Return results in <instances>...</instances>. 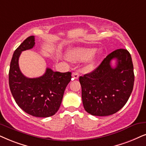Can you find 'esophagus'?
<instances>
[{
    "instance_id": "34e87169",
    "label": "esophagus",
    "mask_w": 146,
    "mask_h": 146,
    "mask_svg": "<svg viewBox=\"0 0 146 146\" xmlns=\"http://www.w3.org/2000/svg\"><path fill=\"white\" fill-rule=\"evenodd\" d=\"M79 74L77 72H74V73L72 74V77H73V79H77L79 78Z\"/></svg>"
}]
</instances>
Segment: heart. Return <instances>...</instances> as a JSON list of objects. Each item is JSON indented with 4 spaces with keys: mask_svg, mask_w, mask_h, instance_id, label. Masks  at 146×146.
I'll return each mask as SVG.
<instances>
[{
    "mask_svg": "<svg viewBox=\"0 0 146 146\" xmlns=\"http://www.w3.org/2000/svg\"><path fill=\"white\" fill-rule=\"evenodd\" d=\"M96 49L94 48H76L68 53V59L73 62L87 60L86 69H92L94 66L96 56L94 54Z\"/></svg>",
    "mask_w": 146,
    "mask_h": 146,
    "instance_id": "b5f03b06",
    "label": "heart"
}]
</instances>
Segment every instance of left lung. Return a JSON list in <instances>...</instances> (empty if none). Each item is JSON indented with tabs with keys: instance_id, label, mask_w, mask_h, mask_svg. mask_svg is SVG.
<instances>
[{
	"instance_id": "obj_1",
	"label": "left lung",
	"mask_w": 146,
	"mask_h": 146,
	"mask_svg": "<svg viewBox=\"0 0 146 146\" xmlns=\"http://www.w3.org/2000/svg\"><path fill=\"white\" fill-rule=\"evenodd\" d=\"M116 59L115 68L111 66ZM132 58L127 50L117 49L92 73L79 77L83 105L94 116H108L121 110L129 98L134 85Z\"/></svg>"
}]
</instances>
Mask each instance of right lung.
<instances>
[{
    "instance_id": "1",
    "label": "right lung",
    "mask_w": 146,
    "mask_h": 146,
    "mask_svg": "<svg viewBox=\"0 0 146 146\" xmlns=\"http://www.w3.org/2000/svg\"><path fill=\"white\" fill-rule=\"evenodd\" d=\"M34 45V36H29L15 50L9 69V88L16 103L23 111L34 117H48L59 109L71 73L55 72L47 68L40 77L28 78L23 75L19 67L20 54Z\"/></svg>"
}]
</instances>
